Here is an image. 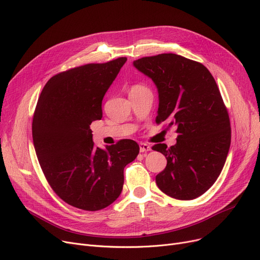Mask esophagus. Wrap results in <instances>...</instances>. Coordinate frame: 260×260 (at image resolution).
I'll return each instance as SVG.
<instances>
[{
  "label": "esophagus",
  "instance_id": "1",
  "mask_svg": "<svg viewBox=\"0 0 260 260\" xmlns=\"http://www.w3.org/2000/svg\"><path fill=\"white\" fill-rule=\"evenodd\" d=\"M139 146H140V153H146V152L151 151V146H149V145L146 144V143L141 142V143L139 144Z\"/></svg>",
  "mask_w": 260,
  "mask_h": 260
}]
</instances>
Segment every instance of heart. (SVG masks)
Segmentation results:
<instances>
[{
    "label": "heart",
    "mask_w": 260,
    "mask_h": 260,
    "mask_svg": "<svg viewBox=\"0 0 260 260\" xmlns=\"http://www.w3.org/2000/svg\"><path fill=\"white\" fill-rule=\"evenodd\" d=\"M139 88H144V86L139 85V84H136V85H134V86L131 88V90H132V89H139Z\"/></svg>",
    "instance_id": "b5f03b06"
}]
</instances>
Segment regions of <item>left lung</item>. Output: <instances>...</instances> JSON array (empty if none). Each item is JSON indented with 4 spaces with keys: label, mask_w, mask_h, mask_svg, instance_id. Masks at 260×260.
<instances>
[{
    "label": "left lung",
    "mask_w": 260,
    "mask_h": 260,
    "mask_svg": "<svg viewBox=\"0 0 260 260\" xmlns=\"http://www.w3.org/2000/svg\"><path fill=\"white\" fill-rule=\"evenodd\" d=\"M134 66L158 88L156 123L175 125L178 134L175 145L152 147L168 160L156 183L172 198L195 199L215 183L230 149V117L219 88L206 66L179 54L144 57Z\"/></svg>",
    "instance_id": "8db88e82"
}]
</instances>
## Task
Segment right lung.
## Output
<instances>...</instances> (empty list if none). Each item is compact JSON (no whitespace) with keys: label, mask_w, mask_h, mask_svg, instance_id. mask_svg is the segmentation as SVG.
Here are the masks:
<instances>
[{"label":"right lung","mask_w":260,"mask_h":260,"mask_svg":"<svg viewBox=\"0 0 260 260\" xmlns=\"http://www.w3.org/2000/svg\"><path fill=\"white\" fill-rule=\"evenodd\" d=\"M126 60L62 72L39 97L32 120L36 154L53 192L72 207L99 211L112 204L122 192L123 170L139 154L131 139L95 147L89 127L101 120L104 94Z\"/></svg>","instance_id":"1"}]
</instances>
